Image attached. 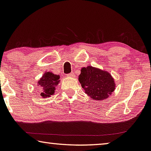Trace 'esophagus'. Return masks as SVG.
Returning <instances> with one entry per match:
<instances>
[{
  "instance_id": "obj_1",
  "label": "esophagus",
  "mask_w": 151,
  "mask_h": 151,
  "mask_svg": "<svg viewBox=\"0 0 151 151\" xmlns=\"http://www.w3.org/2000/svg\"><path fill=\"white\" fill-rule=\"evenodd\" d=\"M68 75L70 76V77H74V76H75V75H74V73H70V74H68Z\"/></svg>"
}]
</instances>
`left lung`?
Instances as JSON below:
<instances>
[{
	"label": "left lung",
	"mask_w": 151,
	"mask_h": 151,
	"mask_svg": "<svg viewBox=\"0 0 151 151\" xmlns=\"http://www.w3.org/2000/svg\"><path fill=\"white\" fill-rule=\"evenodd\" d=\"M78 81L85 93L92 100L109 98L116 88L114 78L109 72L91 66L81 69Z\"/></svg>",
	"instance_id": "left-lung-1"
}]
</instances>
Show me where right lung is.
Here are the masks:
<instances>
[{"label":"right lung","mask_w":151,"mask_h":151,"mask_svg":"<svg viewBox=\"0 0 151 151\" xmlns=\"http://www.w3.org/2000/svg\"><path fill=\"white\" fill-rule=\"evenodd\" d=\"M60 75H55L51 72H45L43 74L38 81V86L41 89L40 96L42 98H46L54 95L56 87L60 82Z\"/></svg>","instance_id":"right-lung-1"}]
</instances>
